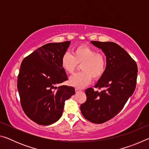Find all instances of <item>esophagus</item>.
<instances>
[{
    "label": "esophagus",
    "mask_w": 149,
    "mask_h": 149,
    "mask_svg": "<svg viewBox=\"0 0 149 149\" xmlns=\"http://www.w3.org/2000/svg\"><path fill=\"white\" fill-rule=\"evenodd\" d=\"M75 92L77 93V92H79V91H81V89H79V88H75Z\"/></svg>",
    "instance_id": "obj_1"
}]
</instances>
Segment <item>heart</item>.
Returning <instances> with one entry per match:
<instances>
[{
	"instance_id": "heart-1",
	"label": "heart",
	"mask_w": 149,
	"mask_h": 149,
	"mask_svg": "<svg viewBox=\"0 0 149 149\" xmlns=\"http://www.w3.org/2000/svg\"><path fill=\"white\" fill-rule=\"evenodd\" d=\"M78 64H82L79 73L70 77V84L74 87L83 88L95 79L101 77L107 68V58L104 54L97 52L94 48L86 45H81L74 48L73 55L65 52L61 58V66L69 74H73Z\"/></svg>"
}]
</instances>
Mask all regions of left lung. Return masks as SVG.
I'll list each match as a JSON object with an SVG mask.
<instances>
[{"instance_id":"8db88e82","label":"left lung","mask_w":149,"mask_h":149,"mask_svg":"<svg viewBox=\"0 0 149 149\" xmlns=\"http://www.w3.org/2000/svg\"><path fill=\"white\" fill-rule=\"evenodd\" d=\"M107 57L104 74L95 85L104 89L99 92L90 87L85 90L87 100L80 107L85 119L102 123L119 113L134 92L137 77V65L134 60L120 45L113 42L92 41Z\"/></svg>"}]
</instances>
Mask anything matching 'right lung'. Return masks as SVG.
Wrapping results in <instances>:
<instances>
[{
	"label": "right lung",
	"instance_id": "right-lung-1",
	"mask_svg": "<svg viewBox=\"0 0 149 149\" xmlns=\"http://www.w3.org/2000/svg\"><path fill=\"white\" fill-rule=\"evenodd\" d=\"M70 44H46L22 62L17 84L20 102L25 114L37 124L48 125L58 120L65 101L75 94L73 87L56 86L68 79L61 58Z\"/></svg>",
	"mask_w": 149,
	"mask_h": 149
}]
</instances>
